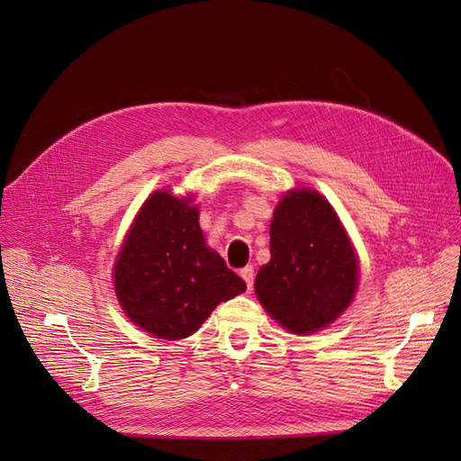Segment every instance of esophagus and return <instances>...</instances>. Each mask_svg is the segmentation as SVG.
Returning a JSON list of instances; mask_svg holds the SVG:
<instances>
[{"label": "esophagus", "instance_id": "obj_1", "mask_svg": "<svg viewBox=\"0 0 461 461\" xmlns=\"http://www.w3.org/2000/svg\"><path fill=\"white\" fill-rule=\"evenodd\" d=\"M240 276L246 281L248 288L254 286V276H256V275H254V267H252V265H246V267L240 271Z\"/></svg>", "mask_w": 461, "mask_h": 461}]
</instances>
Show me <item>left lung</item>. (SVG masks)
Masks as SVG:
<instances>
[{"label": "left lung", "instance_id": "left-lung-1", "mask_svg": "<svg viewBox=\"0 0 461 461\" xmlns=\"http://www.w3.org/2000/svg\"><path fill=\"white\" fill-rule=\"evenodd\" d=\"M269 234L271 261L256 276L263 308L296 334L327 327L357 288L356 254L337 213L317 192H288Z\"/></svg>", "mask_w": 461, "mask_h": 461}]
</instances>
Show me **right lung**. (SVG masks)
<instances>
[{
  "mask_svg": "<svg viewBox=\"0 0 461 461\" xmlns=\"http://www.w3.org/2000/svg\"><path fill=\"white\" fill-rule=\"evenodd\" d=\"M153 192L115 263V290L132 323L165 340L186 339L246 283L205 246L198 207Z\"/></svg>",
  "mask_w": 461,
  "mask_h": 461,
  "instance_id": "add662e5",
  "label": "right lung"
}]
</instances>
